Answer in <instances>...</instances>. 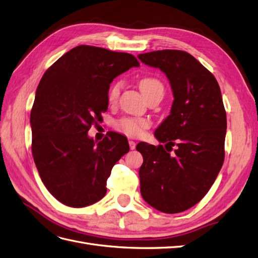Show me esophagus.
<instances>
[{
    "label": "esophagus",
    "mask_w": 258,
    "mask_h": 258,
    "mask_svg": "<svg viewBox=\"0 0 258 258\" xmlns=\"http://www.w3.org/2000/svg\"><path fill=\"white\" fill-rule=\"evenodd\" d=\"M136 145H137V143H136L135 141H132V140H130V141H129L130 150H135V148H136Z\"/></svg>",
    "instance_id": "obj_1"
}]
</instances>
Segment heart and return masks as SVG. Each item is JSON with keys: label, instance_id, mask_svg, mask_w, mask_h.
<instances>
[{"label": "heart", "instance_id": "obj_1", "mask_svg": "<svg viewBox=\"0 0 258 258\" xmlns=\"http://www.w3.org/2000/svg\"><path fill=\"white\" fill-rule=\"evenodd\" d=\"M122 88V83L117 81L114 82L111 87L108 88L107 91V100L110 103H115L120 95V91ZM140 89L142 93L147 97L151 92L156 90H162L163 86L160 81L154 77H145L141 82H140ZM150 127V122L146 119H140V118H123L117 123V128H118L123 134H126L130 137H141L144 131Z\"/></svg>", "mask_w": 258, "mask_h": 258}]
</instances>
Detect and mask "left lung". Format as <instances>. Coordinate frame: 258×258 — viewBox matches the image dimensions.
Masks as SVG:
<instances>
[{"label": "left lung", "mask_w": 258, "mask_h": 258, "mask_svg": "<svg viewBox=\"0 0 258 258\" xmlns=\"http://www.w3.org/2000/svg\"><path fill=\"white\" fill-rule=\"evenodd\" d=\"M138 58L166 74L174 98L170 115L155 130L170 151L161 144L137 145L143 156L141 195L156 210L179 213L206 196L223 166L227 120L221 89L213 74L186 51L157 50ZM172 146L177 147L170 154Z\"/></svg>", "instance_id": "1"}]
</instances>
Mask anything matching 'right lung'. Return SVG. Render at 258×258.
<instances>
[{"instance_id":"1","label":"right lung","mask_w":258,"mask_h":258,"mask_svg":"<svg viewBox=\"0 0 258 258\" xmlns=\"http://www.w3.org/2000/svg\"><path fill=\"white\" fill-rule=\"evenodd\" d=\"M139 66L130 53L81 45L44 73L30 115L32 155L42 182L61 204L83 208L105 196L128 140L111 132L97 142L88 130L107 110L113 80Z\"/></svg>"}]
</instances>
